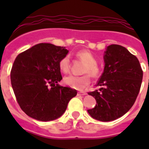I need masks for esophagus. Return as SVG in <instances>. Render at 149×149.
I'll return each mask as SVG.
<instances>
[{
	"instance_id": "obj_1",
	"label": "esophagus",
	"mask_w": 149,
	"mask_h": 149,
	"mask_svg": "<svg viewBox=\"0 0 149 149\" xmlns=\"http://www.w3.org/2000/svg\"><path fill=\"white\" fill-rule=\"evenodd\" d=\"M86 92H78L77 95L78 96H84V95H86Z\"/></svg>"
}]
</instances>
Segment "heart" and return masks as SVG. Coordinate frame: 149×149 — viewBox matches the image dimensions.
<instances>
[{
    "instance_id": "b5f03b06",
    "label": "heart",
    "mask_w": 149,
    "mask_h": 149,
    "mask_svg": "<svg viewBox=\"0 0 149 149\" xmlns=\"http://www.w3.org/2000/svg\"><path fill=\"white\" fill-rule=\"evenodd\" d=\"M76 56L78 58L85 63L82 73L86 74L80 76H70L64 78V83L70 88L77 90H82L85 88L90 84V77L87 73H88L92 78H98L101 73L100 67L97 65V58L94 54L86 49H83L77 52ZM70 57L65 55L59 61V68L64 73H68L70 70Z\"/></svg>"
}]
</instances>
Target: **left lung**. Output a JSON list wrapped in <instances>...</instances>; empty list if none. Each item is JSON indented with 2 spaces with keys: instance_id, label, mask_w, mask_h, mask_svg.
I'll list each match as a JSON object with an SVG mask.
<instances>
[{
  "instance_id": "1",
  "label": "left lung",
  "mask_w": 149,
  "mask_h": 149,
  "mask_svg": "<svg viewBox=\"0 0 149 149\" xmlns=\"http://www.w3.org/2000/svg\"><path fill=\"white\" fill-rule=\"evenodd\" d=\"M104 61V72L97 84L100 88L88 93L95 98L97 104L87 111L94 119L108 122L120 118L134 104L143 70L138 58L118 45L107 47Z\"/></svg>"
}]
</instances>
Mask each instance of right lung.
Masks as SVG:
<instances>
[{
  "label": "right lung",
  "mask_w": 149,
  "mask_h": 149,
  "mask_svg": "<svg viewBox=\"0 0 149 149\" xmlns=\"http://www.w3.org/2000/svg\"><path fill=\"white\" fill-rule=\"evenodd\" d=\"M68 52L65 47L40 43L19 54L10 81L21 109L40 121L54 120L65 112L77 91L61 86L59 61Z\"/></svg>",
  "instance_id": "add662e5"
}]
</instances>
